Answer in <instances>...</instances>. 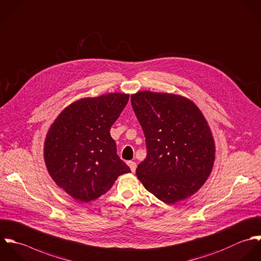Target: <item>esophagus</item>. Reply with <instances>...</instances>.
<instances>
[{
    "label": "esophagus",
    "mask_w": 261,
    "mask_h": 261,
    "mask_svg": "<svg viewBox=\"0 0 261 261\" xmlns=\"http://www.w3.org/2000/svg\"><path fill=\"white\" fill-rule=\"evenodd\" d=\"M127 164H128V166L130 167L132 172H135V171H136V168H137V164H136L135 162H133V161H129Z\"/></svg>",
    "instance_id": "obj_1"
}]
</instances>
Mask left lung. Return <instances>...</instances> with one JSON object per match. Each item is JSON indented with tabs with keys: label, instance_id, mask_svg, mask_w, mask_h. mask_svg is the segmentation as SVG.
<instances>
[{
	"label": "left lung",
	"instance_id": "8db88e82",
	"mask_svg": "<svg viewBox=\"0 0 261 261\" xmlns=\"http://www.w3.org/2000/svg\"><path fill=\"white\" fill-rule=\"evenodd\" d=\"M130 101L146 138L147 157L136 172L140 181L169 204L195 193L212 172L216 152L198 107L180 95L151 91Z\"/></svg>",
	"mask_w": 261,
	"mask_h": 261
}]
</instances>
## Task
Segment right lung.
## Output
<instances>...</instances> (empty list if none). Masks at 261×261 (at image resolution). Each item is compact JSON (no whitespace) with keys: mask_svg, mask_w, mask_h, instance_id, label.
<instances>
[{"mask_svg":"<svg viewBox=\"0 0 261 261\" xmlns=\"http://www.w3.org/2000/svg\"><path fill=\"white\" fill-rule=\"evenodd\" d=\"M129 95L110 93L80 99L65 108L44 143V161L54 181L73 198L88 202L106 193L130 172L118 157L110 127Z\"/></svg>","mask_w":261,"mask_h":261,"instance_id":"add662e5","label":"right lung"}]
</instances>
